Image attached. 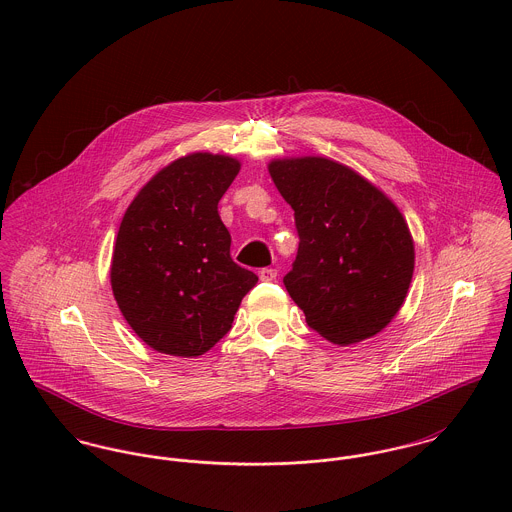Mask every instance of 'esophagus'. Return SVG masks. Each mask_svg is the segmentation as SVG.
Masks as SVG:
<instances>
[{"label":"esophagus","instance_id":"34e87169","mask_svg":"<svg viewBox=\"0 0 512 512\" xmlns=\"http://www.w3.org/2000/svg\"><path fill=\"white\" fill-rule=\"evenodd\" d=\"M258 276H260L262 282H272V280H276L278 270H274V268H262V270L258 272Z\"/></svg>","mask_w":512,"mask_h":512}]
</instances>
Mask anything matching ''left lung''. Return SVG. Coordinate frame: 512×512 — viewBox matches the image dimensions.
<instances>
[{"mask_svg":"<svg viewBox=\"0 0 512 512\" xmlns=\"http://www.w3.org/2000/svg\"><path fill=\"white\" fill-rule=\"evenodd\" d=\"M292 205L299 248L284 286L323 339L347 347L380 333L414 274V240L398 207L355 169L321 155L268 163Z\"/></svg>","mask_w":512,"mask_h":512,"instance_id":"obj_1","label":"left lung"}]
</instances>
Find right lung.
<instances>
[{
  "mask_svg": "<svg viewBox=\"0 0 512 512\" xmlns=\"http://www.w3.org/2000/svg\"><path fill=\"white\" fill-rule=\"evenodd\" d=\"M240 171L232 155L187 153L138 191L116 236L114 299L153 351L201 357L230 331L258 276L230 258L220 197Z\"/></svg>",
  "mask_w": 512,
  "mask_h": 512,
  "instance_id": "add662e5",
  "label": "right lung"
}]
</instances>
